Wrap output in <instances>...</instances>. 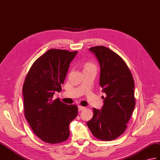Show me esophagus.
<instances>
[{
  "mask_svg": "<svg viewBox=\"0 0 160 160\" xmlns=\"http://www.w3.org/2000/svg\"><path fill=\"white\" fill-rule=\"evenodd\" d=\"M78 111H79V112H80V111H81V110H84V109L85 108V107L81 106H78Z\"/></svg>",
  "mask_w": 160,
  "mask_h": 160,
  "instance_id": "obj_1",
  "label": "esophagus"
}]
</instances>
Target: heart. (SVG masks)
Returning <instances> with one entry per match:
<instances>
[{"mask_svg": "<svg viewBox=\"0 0 160 160\" xmlns=\"http://www.w3.org/2000/svg\"><path fill=\"white\" fill-rule=\"evenodd\" d=\"M90 67H95L93 64H92L91 62H87L86 63V65H85V68H90Z\"/></svg>", "mask_w": 160, "mask_h": 160, "instance_id": "1", "label": "heart"}]
</instances>
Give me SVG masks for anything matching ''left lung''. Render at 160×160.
I'll list each match as a JSON object with an SVG mask.
<instances>
[{
	"label": "left lung",
	"instance_id": "obj_1",
	"mask_svg": "<svg viewBox=\"0 0 160 160\" xmlns=\"http://www.w3.org/2000/svg\"><path fill=\"white\" fill-rule=\"evenodd\" d=\"M89 51L98 59L100 67L99 85L103 105L93 108V117L87 124L91 133L102 140H112L120 136L134 110V81L125 61L105 46H95Z\"/></svg>",
	"mask_w": 160,
	"mask_h": 160
}]
</instances>
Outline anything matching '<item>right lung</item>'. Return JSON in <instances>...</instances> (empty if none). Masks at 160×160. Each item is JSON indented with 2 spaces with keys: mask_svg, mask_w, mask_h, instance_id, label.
I'll use <instances>...</instances> for the list:
<instances>
[{
  "mask_svg": "<svg viewBox=\"0 0 160 160\" xmlns=\"http://www.w3.org/2000/svg\"><path fill=\"white\" fill-rule=\"evenodd\" d=\"M78 52L50 49L37 59L22 88L26 119L33 132L47 143L62 142L78 115L76 105H68L54 94L61 91L69 65Z\"/></svg>",
  "mask_w": 160,
  "mask_h": 160,
  "instance_id": "add662e5",
  "label": "right lung"
}]
</instances>
